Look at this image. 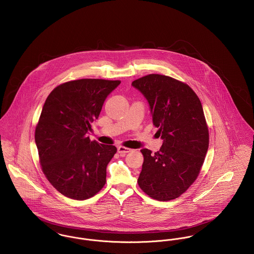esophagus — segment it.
Masks as SVG:
<instances>
[{"label": "esophagus", "instance_id": "obj_1", "mask_svg": "<svg viewBox=\"0 0 254 254\" xmlns=\"http://www.w3.org/2000/svg\"><path fill=\"white\" fill-rule=\"evenodd\" d=\"M130 151H131L130 149L126 148V147H124V146H119V147H118V153H119L120 155H122V156H125L127 153H128V152H130Z\"/></svg>", "mask_w": 254, "mask_h": 254}]
</instances>
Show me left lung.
<instances>
[{"instance_id":"1","label":"left lung","mask_w":254,"mask_h":254,"mask_svg":"<svg viewBox=\"0 0 254 254\" xmlns=\"http://www.w3.org/2000/svg\"><path fill=\"white\" fill-rule=\"evenodd\" d=\"M131 85L146 98L153 124L163 139L160 151L143 148L138 185L150 197L170 200L196 180L208 149V129L201 103L186 84L151 74Z\"/></svg>"}]
</instances>
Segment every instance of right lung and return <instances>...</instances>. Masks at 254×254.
<instances>
[{
	"label": "right lung",
	"instance_id": "right-lung-1",
	"mask_svg": "<svg viewBox=\"0 0 254 254\" xmlns=\"http://www.w3.org/2000/svg\"><path fill=\"white\" fill-rule=\"evenodd\" d=\"M120 81L82 79L57 86L48 96L36 127L42 169L59 193L86 199L106 182V168L117 148L87 136L104 101Z\"/></svg>",
	"mask_w": 254,
	"mask_h": 254
}]
</instances>
